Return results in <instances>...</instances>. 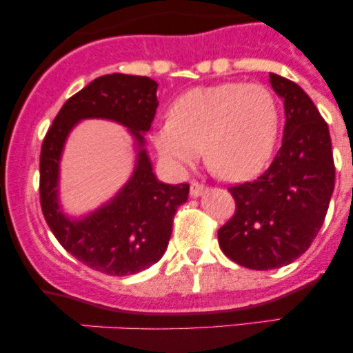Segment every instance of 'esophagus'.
<instances>
[{"instance_id": "obj_1", "label": "esophagus", "mask_w": 353, "mask_h": 353, "mask_svg": "<svg viewBox=\"0 0 353 353\" xmlns=\"http://www.w3.org/2000/svg\"><path fill=\"white\" fill-rule=\"evenodd\" d=\"M190 196H194V197H197V196H201V194H204L205 190H208V185H204V184H201V182H197V181H192L190 182Z\"/></svg>"}]
</instances>
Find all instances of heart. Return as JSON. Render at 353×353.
I'll use <instances>...</instances> for the list:
<instances>
[{
    "instance_id": "heart-1",
    "label": "heart",
    "mask_w": 353,
    "mask_h": 353,
    "mask_svg": "<svg viewBox=\"0 0 353 353\" xmlns=\"http://www.w3.org/2000/svg\"><path fill=\"white\" fill-rule=\"evenodd\" d=\"M279 134V108L262 84L222 83L194 88L171 108V119L152 141L165 163L192 164L204 148L205 163L229 181L257 176L272 156Z\"/></svg>"
}]
</instances>
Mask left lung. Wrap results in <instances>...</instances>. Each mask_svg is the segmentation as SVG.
I'll return each instance as SVG.
<instances>
[{"label":"left lung","mask_w":353,"mask_h":353,"mask_svg":"<svg viewBox=\"0 0 353 353\" xmlns=\"http://www.w3.org/2000/svg\"><path fill=\"white\" fill-rule=\"evenodd\" d=\"M269 76L285 106L282 145L262 176L230 185L236 212L217 230L222 252L254 270L289 265L309 249L335 184L329 125L299 84Z\"/></svg>","instance_id":"obj_1"}]
</instances>
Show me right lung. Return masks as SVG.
Listing matches in <instances>:
<instances>
[{"label":"right lung","mask_w":353,"mask_h":353,"mask_svg":"<svg viewBox=\"0 0 353 353\" xmlns=\"http://www.w3.org/2000/svg\"><path fill=\"white\" fill-rule=\"evenodd\" d=\"M157 83L145 76L106 74L71 96L43 139L39 157V202L58 242L79 262L98 272L124 277L156 264L168 247L176 210L188 201L189 184H163L154 176L141 132L151 128ZM86 117H106L128 125L140 143L135 176L108 206L83 221L59 212V156L67 132Z\"/></svg>","instance_id":"add662e5"}]
</instances>
